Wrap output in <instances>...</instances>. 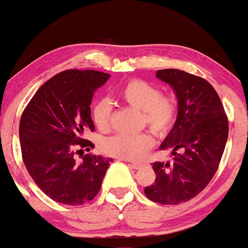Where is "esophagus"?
<instances>
[{
	"mask_svg": "<svg viewBox=\"0 0 248 248\" xmlns=\"http://www.w3.org/2000/svg\"><path fill=\"white\" fill-rule=\"evenodd\" d=\"M129 165H130V166H131V168H132V169H136V170L140 169V168H141V166H143V165H141V164H137V163H130V164H129Z\"/></svg>",
	"mask_w": 248,
	"mask_h": 248,
	"instance_id": "34e87169",
	"label": "esophagus"
}]
</instances>
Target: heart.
Masks as SVG:
<instances>
[{"label":"heart","mask_w":248,"mask_h":248,"mask_svg":"<svg viewBox=\"0 0 248 248\" xmlns=\"http://www.w3.org/2000/svg\"><path fill=\"white\" fill-rule=\"evenodd\" d=\"M118 96L126 104L141 111V122L155 135L164 137L171 131L178 118V103L172 94H163L157 85L146 80L133 78L119 89ZM94 125L101 131L109 130L112 105L109 99L94 102L91 110ZM154 137L149 132L137 135L118 133L105 139L102 150L107 155L126 160H139L154 146Z\"/></svg>","instance_id":"b5f03b06"}]
</instances>
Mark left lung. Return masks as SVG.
I'll use <instances>...</instances> for the list:
<instances>
[{"instance_id": "left-lung-1", "label": "left lung", "mask_w": 248, "mask_h": 248, "mask_svg": "<svg viewBox=\"0 0 248 248\" xmlns=\"http://www.w3.org/2000/svg\"><path fill=\"white\" fill-rule=\"evenodd\" d=\"M157 78L173 89L178 118L161 143L171 161H155V180L144 193L152 202L177 205L200 193L218 170L227 137L229 121L220 98L206 79L178 69L157 71Z\"/></svg>"}]
</instances>
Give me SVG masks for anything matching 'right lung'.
I'll return each mask as SVG.
<instances>
[{"label":"right lung","instance_id":"obj_1","mask_svg":"<svg viewBox=\"0 0 248 248\" xmlns=\"http://www.w3.org/2000/svg\"><path fill=\"white\" fill-rule=\"evenodd\" d=\"M110 75L94 70H65L36 91L22 113L19 141L24 165L49 198L64 205H83L101 190L112 159L75 154L94 146L84 135L93 132L90 104Z\"/></svg>","mask_w":248,"mask_h":248}]
</instances>
